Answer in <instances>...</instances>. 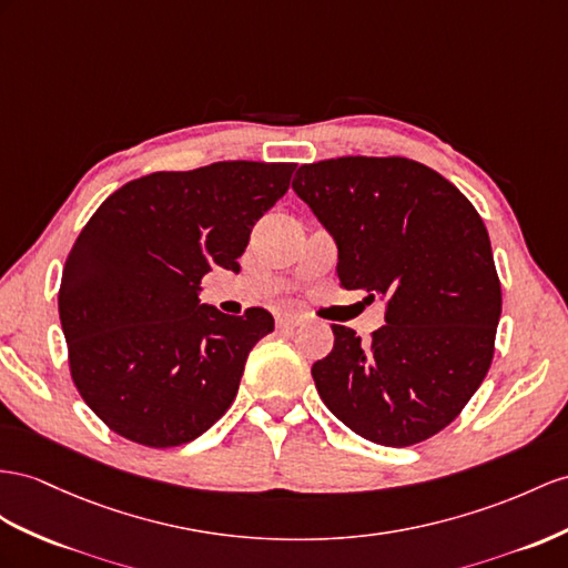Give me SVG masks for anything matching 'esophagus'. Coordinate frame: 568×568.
Masks as SVG:
<instances>
[{
    "mask_svg": "<svg viewBox=\"0 0 568 568\" xmlns=\"http://www.w3.org/2000/svg\"><path fill=\"white\" fill-rule=\"evenodd\" d=\"M297 324H300L297 314H278V316H275V326H278V331H293Z\"/></svg>",
    "mask_w": 568,
    "mask_h": 568,
    "instance_id": "esophagus-1",
    "label": "esophagus"
}]
</instances>
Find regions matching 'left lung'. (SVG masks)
Listing matches in <instances>:
<instances>
[{"mask_svg": "<svg viewBox=\"0 0 568 568\" xmlns=\"http://www.w3.org/2000/svg\"><path fill=\"white\" fill-rule=\"evenodd\" d=\"M338 246L345 290L386 297V326L362 343L333 324L312 376L345 427L410 446L454 423L491 365L501 285L483 217L439 172L408 158L347 155L293 180Z\"/></svg>", "mask_w": 568, "mask_h": 568, "instance_id": "left-lung-1", "label": "left lung"}]
</instances>
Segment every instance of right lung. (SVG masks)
<instances>
[{"mask_svg":"<svg viewBox=\"0 0 568 568\" xmlns=\"http://www.w3.org/2000/svg\"><path fill=\"white\" fill-rule=\"evenodd\" d=\"M293 172L250 160L153 172L85 223L64 264L60 318L79 394L112 432L170 448L225 415L273 316L201 304V278L211 266L240 268L254 223Z\"/></svg>","mask_w":568,"mask_h":568,"instance_id":"obj_1","label":"right lung"}]
</instances>
